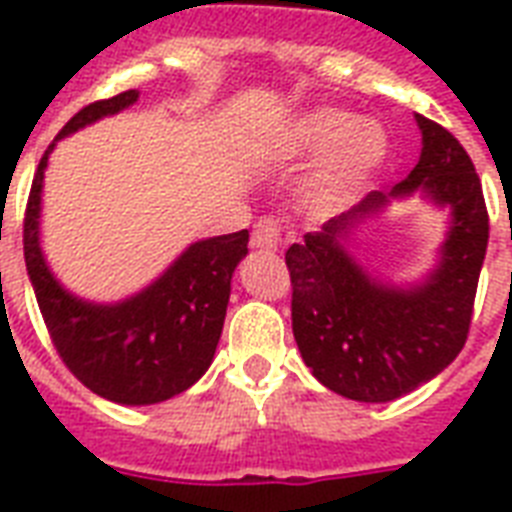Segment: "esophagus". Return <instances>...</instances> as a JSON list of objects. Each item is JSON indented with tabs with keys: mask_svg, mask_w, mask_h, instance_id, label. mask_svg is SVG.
I'll list each match as a JSON object with an SVG mask.
<instances>
[{
	"mask_svg": "<svg viewBox=\"0 0 512 512\" xmlns=\"http://www.w3.org/2000/svg\"><path fill=\"white\" fill-rule=\"evenodd\" d=\"M281 244V225L271 217H263V220H257L255 231H252V247L263 249V252H273V249H279Z\"/></svg>",
	"mask_w": 512,
	"mask_h": 512,
	"instance_id": "34e87169",
	"label": "esophagus"
}]
</instances>
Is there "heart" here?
I'll return each mask as SVG.
<instances>
[{"label":"heart","mask_w":512,"mask_h":512,"mask_svg":"<svg viewBox=\"0 0 512 512\" xmlns=\"http://www.w3.org/2000/svg\"><path fill=\"white\" fill-rule=\"evenodd\" d=\"M287 143L300 159H321L311 180L313 199L321 207L340 209L356 201L377 180L390 156L393 140L377 119H358L348 108L321 106L289 124Z\"/></svg>","instance_id":"b5f03b06"}]
</instances>
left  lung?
Instances as JSON below:
<instances>
[{"mask_svg": "<svg viewBox=\"0 0 512 512\" xmlns=\"http://www.w3.org/2000/svg\"><path fill=\"white\" fill-rule=\"evenodd\" d=\"M414 122L422 135L417 167L287 249L300 356L324 388L361 404L406 396L457 358L489 241L481 180L460 140L420 114ZM412 195L447 212V233L437 263L398 285L366 269L352 241L393 200Z\"/></svg>", "mask_w": 512, "mask_h": 512, "instance_id": "8db88e82", "label": "left lung"}]
</instances>
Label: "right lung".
<instances>
[{
	"instance_id": "obj_1",
	"label": "right lung",
	"mask_w": 512,
	"mask_h": 512,
	"mask_svg": "<svg viewBox=\"0 0 512 512\" xmlns=\"http://www.w3.org/2000/svg\"><path fill=\"white\" fill-rule=\"evenodd\" d=\"M138 90L82 108L44 151L28 196L23 255L42 319L60 358L106 401L162 404L207 372L223 332L231 279L247 257L249 231L188 244L151 284L122 300H87L52 273L42 249L44 172L58 140L135 106Z\"/></svg>"
}]
</instances>
